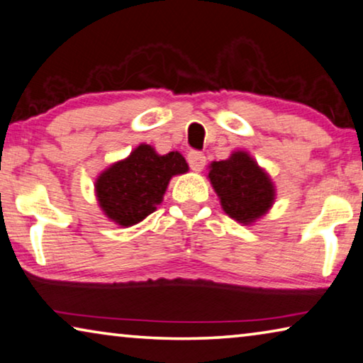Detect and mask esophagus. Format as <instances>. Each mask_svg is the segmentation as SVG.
Segmentation results:
<instances>
[{"label":"esophagus","instance_id":"obj_1","mask_svg":"<svg viewBox=\"0 0 363 363\" xmlns=\"http://www.w3.org/2000/svg\"><path fill=\"white\" fill-rule=\"evenodd\" d=\"M187 161H189V166H191V169L195 171V172H199V171L203 169V166L206 163V158H205L203 153L191 152L187 155Z\"/></svg>","mask_w":363,"mask_h":363}]
</instances>
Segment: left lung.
<instances>
[{
    "label": "left lung",
    "mask_w": 363,
    "mask_h": 363,
    "mask_svg": "<svg viewBox=\"0 0 363 363\" xmlns=\"http://www.w3.org/2000/svg\"><path fill=\"white\" fill-rule=\"evenodd\" d=\"M208 179L224 213L242 224L255 223L274 202V184L247 152L238 150L228 160L213 161Z\"/></svg>",
    "instance_id": "1"
}]
</instances>
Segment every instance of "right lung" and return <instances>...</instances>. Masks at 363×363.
I'll return each instance as SVG.
<instances>
[{
    "label": "right lung",
    "mask_w": 363,
    "mask_h": 363,
    "mask_svg": "<svg viewBox=\"0 0 363 363\" xmlns=\"http://www.w3.org/2000/svg\"><path fill=\"white\" fill-rule=\"evenodd\" d=\"M187 171L179 152L158 155L142 143L96 177V200L109 220L124 228L134 226L157 210L171 177Z\"/></svg>",
    "instance_id": "1"
}]
</instances>
